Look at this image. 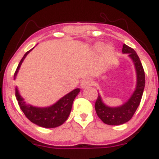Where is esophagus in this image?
<instances>
[{
	"mask_svg": "<svg viewBox=\"0 0 159 159\" xmlns=\"http://www.w3.org/2000/svg\"><path fill=\"white\" fill-rule=\"evenodd\" d=\"M91 84H92V81H91V79H89V78H84L81 81V87L82 89H86L89 86L91 85Z\"/></svg>",
	"mask_w": 159,
	"mask_h": 159,
	"instance_id": "34e87169",
	"label": "esophagus"
}]
</instances>
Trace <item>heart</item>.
<instances>
[{"mask_svg": "<svg viewBox=\"0 0 159 159\" xmlns=\"http://www.w3.org/2000/svg\"><path fill=\"white\" fill-rule=\"evenodd\" d=\"M91 51L94 54L97 55L101 52L100 61L102 64H105L108 61L109 57L114 51V48L110 44H106L103 46V44L101 42L96 43L91 48Z\"/></svg>", "mask_w": 159, "mask_h": 159, "instance_id": "1", "label": "heart"}]
</instances>
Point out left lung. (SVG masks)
I'll use <instances>...</instances> for the list:
<instances>
[{
  "instance_id": "8db88e82",
  "label": "left lung",
  "mask_w": 159,
  "mask_h": 159,
  "mask_svg": "<svg viewBox=\"0 0 159 159\" xmlns=\"http://www.w3.org/2000/svg\"><path fill=\"white\" fill-rule=\"evenodd\" d=\"M122 54H127L132 61L136 73V84L134 91L125 102L118 106H109L104 102L100 93L95 102V111L98 116L104 123L109 125H119L129 121L137 110L145 84V71L137 53L134 49L123 44Z\"/></svg>"
}]
</instances>
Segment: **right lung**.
<instances>
[{"label": "right lung", "instance_id": "obj_1", "mask_svg": "<svg viewBox=\"0 0 159 159\" xmlns=\"http://www.w3.org/2000/svg\"><path fill=\"white\" fill-rule=\"evenodd\" d=\"M34 48V47L25 53L24 57H22L14 74V79H16L17 73L25 57ZM79 92L80 89H75L61 98L58 101L50 106L37 107L27 103L25 98L20 95L17 86L15 88L16 98L18 102L20 109L24 112L25 116L34 124L45 129L58 127L66 121L71 111L74 100Z\"/></svg>", "mask_w": 159, "mask_h": 159}]
</instances>
